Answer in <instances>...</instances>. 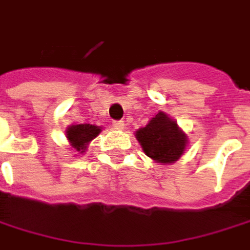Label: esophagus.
Wrapping results in <instances>:
<instances>
[{
	"label": "esophagus",
	"instance_id": "34e87169",
	"mask_svg": "<svg viewBox=\"0 0 250 250\" xmlns=\"http://www.w3.org/2000/svg\"><path fill=\"white\" fill-rule=\"evenodd\" d=\"M113 127H114L116 130H125V122H122V120L113 122Z\"/></svg>",
	"mask_w": 250,
	"mask_h": 250
}]
</instances>
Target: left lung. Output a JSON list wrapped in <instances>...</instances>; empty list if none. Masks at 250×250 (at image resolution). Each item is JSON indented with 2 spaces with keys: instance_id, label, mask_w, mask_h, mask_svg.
Returning <instances> with one entry per match:
<instances>
[{
  "instance_id": "left-lung-1",
  "label": "left lung",
  "mask_w": 250,
  "mask_h": 250,
  "mask_svg": "<svg viewBox=\"0 0 250 250\" xmlns=\"http://www.w3.org/2000/svg\"><path fill=\"white\" fill-rule=\"evenodd\" d=\"M134 134L146 155L160 164L175 163L188 146L185 131L164 111H158L146 127L139 128Z\"/></svg>"
}]
</instances>
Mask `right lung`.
<instances>
[{
  "label": "right lung",
  "instance_id": "right-lung-1",
  "mask_svg": "<svg viewBox=\"0 0 250 250\" xmlns=\"http://www.w3.org/2000/svg\"><path fill=\"white\" fill-rule=\"evenodd\" d=\"M102 131L100 125H87V123H81V125H67L66 128V139L73 150H76L79 154H84L89 143L96 139Z\"/></svg>",
  "mask_w": 250,
  "mask_h": 250
}]
</instances>
